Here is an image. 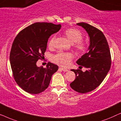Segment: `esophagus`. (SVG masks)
Segmentation results:
<instances>
[{
    "label": "esophagus",
    "mask_w": 121,
    "mask_h": 121,
    "mask_svg": "<svg viewBox=\"0 0 121 121\" xmlns=\"http://www.w3.org/2000/svg\"><path fill=\"white\" fill-rule=\"evenodd\" d=\"M59 69H61V70H62V71H63V72H68V69L63 68H62V67L59 68Z\"/></svg>",
    "instance_id": "esophagus-1"
}]
</instances>
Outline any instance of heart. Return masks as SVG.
Returning a JSON list of instances; mask_svg holds the SVG:
<instances>
[{
    "instance_id": "b5f03b06",
    "label": "heart",
    "mask_w": 121,
    "mask_h": 121,
    "mask_svg": "<svg viewBox=\"0 0 121 121\" xmlns=\"http://www.w3.org/2000/svg\"><path fill=\"white\" fill-rule=\"evenodd\" d=\"M63 34L71 42L74 43L73 46L78 53L82 54L86 52L87 44L82 41L83 35L80 30L75 28H69L64 31ZM55 38V36H53L49 39L48 46L50 48L54 47ZM73 57V55L71 53L59 52L53 56L52 59L55 63L65 67L70 64Z\"/></svg>"
}]
</instances>
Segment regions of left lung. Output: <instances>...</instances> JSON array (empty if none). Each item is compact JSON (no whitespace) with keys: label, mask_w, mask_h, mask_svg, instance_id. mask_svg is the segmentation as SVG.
<instances>
[{"label":"left lung","mask_w":121,"mask_h":121,"mask_svg":"<svg viewBox=\"0 0 121 121\" xmlns=\"http://www.w3.org/2000/svg\"><path fill=\"white\" fill-rule=\"evenodd\" d=\"M82 26L90 36L89 52L77 61L80 67H85V72L79 69H72L75 73V79L70 87L79 93L85 94L94 90L103 82L110 70L111 56L107 39L100 30L87 23L77 24Z\"/></svg>","instance_id":"8db88e82"}]
</instances>
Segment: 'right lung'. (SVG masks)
<instances>
[{"instance_id":"1","label":"right lung","mask_w":121,"mask_h":121,"mask_svg":"<svg viewBox=\"0 0 121 121\" xmlns=\"http://www.w3.org/2000/svg\"><path fill=\"white\" fill-rule=\"evenodd\" d=\"M60 24L35 22L21 30L15 38L10 53L13 75L18 85L26 92L38 94L48 87L58 66L48 62L46 68L36 63L44 58L49 37L60 29Z\"/></svg>"}]
</instances>
